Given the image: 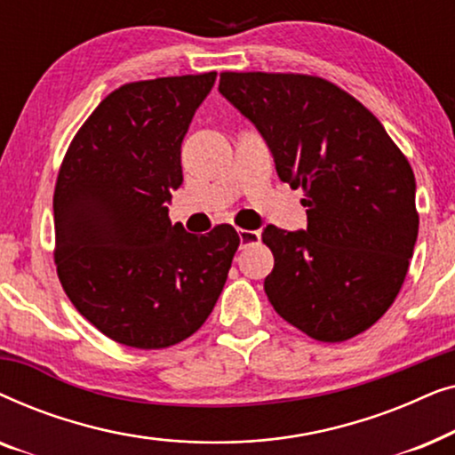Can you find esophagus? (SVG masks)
Listing matches in <instances>:
<instances>
[{"label": "esophagus", "instance_id": "esophagus-1", "mask_svg": "<svg viewBox=\"0 0 455 455\" xmlns=\"http://www.w3.org/2000/svg\"><path fill=\"white\" fill-rule=\"evenodd\" d=\"M238 235H240L242 246L254 244V242H259V238H260V234L257 232V229H238Z\"/></svg>", "mask_w": 455, "mask_h": 455}]
</instances>
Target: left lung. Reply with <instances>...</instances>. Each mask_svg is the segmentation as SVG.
I'll return each mask as SVG.
<instances>
[{"label": "left lung", "instance_id": "left-lung-1", "mask_svg": "<svg viewBox=\"0 0 455 455\" xmlns=\"http://www.w3.org/2000/svg\"><path fill=\"white\" fill-rule=\"evenodd\" d=\"M220 92L269 145L282 182L302 188L308 226H267L275 313L319 341H346L387 313L419 235L416 180L383 124L325 78L221 72Z\"/></svg>", "mask_w": 455, "mask_h": 455}]
</instances>
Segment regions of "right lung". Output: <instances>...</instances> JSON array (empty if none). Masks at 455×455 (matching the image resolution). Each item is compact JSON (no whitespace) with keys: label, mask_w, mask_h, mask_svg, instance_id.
Instances as JSON below:
<instances>
[{"label":"right lung","mask_w":455,"mask_h":455,"mask_svg":"<svg viewBox=\"0 0 455 455\" xmlns=\"http://www.w3.org/2000/svg\"><path fill=\"white\" fill-rule=\"evenodd\" d=\"M217 72L122 84L68 147L53 192L55 267L80 315L117 344L176 346L213 310L240 235L172 226L182 140Z\"/></svg>","instance_id":"add662e5"}]
</instances>
